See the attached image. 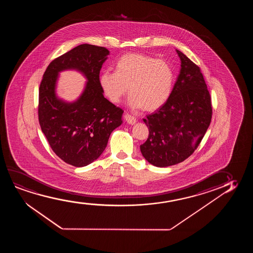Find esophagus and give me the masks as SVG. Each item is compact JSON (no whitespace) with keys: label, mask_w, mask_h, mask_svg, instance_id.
Here are the masks:
<instances>
[{"label":"esophagus","mask_w":253,"mask_h":253,"mask_svg":"<svg viewBox=\"0 0 253 253\" xmlns=\"http://www.w3.org/2000/svg\"><path fill=\"white\" fill-rule=\"evenodd\" d=\"M124 118H125V121L127 122L128 125H133L136 123V118L131 116V115L125 114Z\"/></svg>","instance_id":"34e87169"}]
</instances>
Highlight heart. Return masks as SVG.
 <instances>
[{
  "label": "heart",
  "instance_id": "obj_1",
  "mask_svg": "<svg viewBox=\"0 0 253 253\" xmlns=\"http://www.w3.org/2000/svg\"><path fill=\"white\" fill-rule=\"evenodd\" d=\"M99 86L111 103H119L128 91L132 108L154 111L169 100L174 84V72L169 63L142 53H127L115 65V73L99 75Z\"/></svg>",
  "mask_w": 253,
  "mask_h": 253
}]
</instances>
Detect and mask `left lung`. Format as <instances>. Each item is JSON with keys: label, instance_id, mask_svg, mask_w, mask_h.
<instances>
[{"label": "left lung", "instance_id": "8db88e82", "mask_svg": "<svg viewBox=\"0 0 253 253\" xmlns=\"http://www.w3.org/2000/svg\"><path fill=\"white\" fill-rule=\"evenodd\" d=\"M181 65L169 100L143 118L149 136L140 146L143 157L164 168L181 163L197 149L210 125L211 96L200 67L176 50Z\"/></svg>", "mask_w": 253, "mask_h": 253}]
</instances>
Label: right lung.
<instances>
[{
	"instance_id": "obj_1",
	"label": "right lung",
	"mask_w": 253,
	"mask_h": 253,
	"mask_svg": "<svg viewBox=\"0 0 253 253\" xmlns=\"http://www.w3.org/2000/svg\"><path fill=\"white\" fill-rule=\"evenodd\" d=\"M109 50L82 44L49 64L39 89V122L52 151L65 163L84 167L97 160L107 146L111 132L122 125L124 111L104 97L99 73ZM80 70L87 79L80 98L66 103L55 96L58 73Z\"/></svg>"
}]
</instances>
